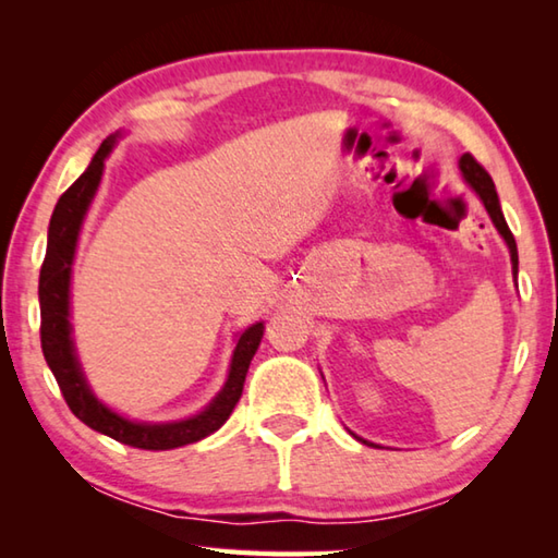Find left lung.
Instances as JSON below:
<instances>
[{
  "label": "left lung",
  "instance_id": "obj_1",
  "mask_svg": "<svg viewBox=\"0 0 558 558\" xmlns=\"http://www.w3.org/2000/svg\"><path fill=\"white\" fill-rule=\"evenodd\" d=\"M460 172H462V179H465V182L472 189H475V194L480 196V199H483L485 209L489 214V219H493L495 229L505 239L507 248H509V256H512V272H514V278H517V263H519V258H517V243H514L512 231H509V226L505 221L502 209H499V199H497V189H495L493 177L485 172L483 165H477V159L472 157V155H462L460 157ZM359 440H362V438H359ZM362 442H366V440H362ZM369 446H372V442H369Z\"/></svg>",
  "mask_w": 558,
  "mask_h": 558
}]
</instances>
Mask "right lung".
Masks as SVG:
<instances>
[{"label": "right lung", "mask_w": 558, "mask_h": 558, "mask_svg": "<svg viewBox=\"0 0 558 558\" xmlns=\"http://www.w3.org/2000/svg\"><path fill=\"white\" fill-rule=\"evenodd\" d=\"M120 132L102 140L96 157L90 159L86 172L61 194L49 223V243H46V258L39 276V305H41V349L46 364L53 372L65 403L75 418H81L88 428L102 433L118 442L143 450H172L189 446L214 430H219L233 413L243 393V381L248 374L251 359L263 339V323L245 327L239 335L233 349L229 379H226L219 396L196 415L172 423H143L130 421L125 415L110 411L106 403L96 399L83 376V369L75 356L71 337V268L75 256V243L88 206L98 192L106 157L112 153Z\"/></svg>", "instance_id": "obj_1"}]
</instances>
